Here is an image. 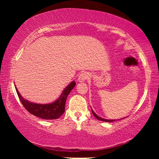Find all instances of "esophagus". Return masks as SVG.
<instances>
[{
	"label": "esophagus",
	"instance_id": "1",
	"mask_svg": "<svg viewBox=\"0 0 159 159\" xmlns=\"http://www.w3.org/2000/svg\"><path fill=\"white\" fill-rule=\"evenodd\" d=\"M89 76H90V74L88 73V72L83 71L82 73H80V74L79 76V78H78V80H79V82H80V83L84 82L86 79L89 78Z\"/></svg>",
	"mask_w": 159,
	"mask_h": 159
}]
</instances>
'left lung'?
Segmentation results:
<instances>
[{
  "label": "left lung",
  "instance_id": "left-lung-1",
  "mask_svg": "<svg viewBox=\"0 0 159 159\" xmlns=\"http://www.w3.org/2000/svg\"><path fill=\"white\" fill-rule=\"evenodd\" d=\"M92 112H93V115H94V116H95V117L97 118V119H98V120H102V121L111 123V122H114V121H116V120H116V119H105V118H102V117H99L98 114H95V111H94L93 109H92ZM119 120H120V119H119Z\"/></svg>",
  "mask_w": 159,
  "mask_h": 159
}]
</instances>
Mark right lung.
<instances>
[{
    "label": "right lung",
    "instance_id": "add662e5",
    "mask_svg": "<svg viewBox=\"0 0 159 159\" xmlns=\"http://www.w3.org/2000/svg\"><path fill=\"white\" fill-rule=\"evenodd\" d=\"M75 85L76 82L74 80L71 81L64 88L60 97L55 101L48 104H37L31 102L21 97L16 85L15 89L21 104L30 114L45 120H54L57 119L64 114L65 111L64 108L66 98L70 92L74 89Z\"/></svg>",
    "mask_w": 159,
    "mask_h": 159
}]
</instances>
